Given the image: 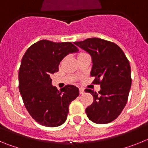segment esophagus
I'll use <instances>...</instances> for the list:
<instances>
[{"instance_id": "34e87169", "label": "esophagus", "mask_w": 148, "mask_h": 148, "mask_svg": "<svg viewBox=\"0 0 148 148\" xmlns=\"http://www.w3.org/2000/svg\"><path fill=\"white\" fill-rule=\"evenodd\" d=\"M79 93H80L81 95L84 93V89L82 88V87H80V88H79Z\"/></svg>"}]
</instances>
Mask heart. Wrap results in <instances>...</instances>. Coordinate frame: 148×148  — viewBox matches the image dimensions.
<instances>
[{
  "label": "heart",
  "instance_id": "obj_1",
  "mask_svg": "<svg viewBox=\"0 0 148 148\" xmlns=\"http://www.w3.org/2000/svg\"><path fill=\"white\" fill-rule=\"evenodd\" d=\"M84 53H84V52H80V53H78V56H80L81 55H82V54H84Z\"/></svg>",
  "mask_w": 148,
  "mask_h": 148
}]
</instances>
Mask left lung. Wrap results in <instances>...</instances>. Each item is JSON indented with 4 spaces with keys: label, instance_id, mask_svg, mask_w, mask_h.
<instances>
[{
    "label": "left lung",
    "instance_id": "1",
    "mask_svg": "<svg viewBox=\"0 0 148 148\" xmlns=\"http://www.w3.org/2000/svg\"><path fill=\"white\" fill-rule=\"evenodd\" d=\"M92 57L91 75L93 84H99L96 92L86 89L93 96V102L86 108L90 121L96 124L113 121L121 113L127 101L131 87V71L129 61L122 49L115 43L99 38L74 42Z\"/></svg>",
    "mask_w": 148,
    "mask_h": 148
}]
</instances>
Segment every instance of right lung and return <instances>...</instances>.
Wrapping results in <instances>:
<instances>
[{
  "label": "right lung",
  "mask_w": 148,
  "mask_h": 148,
  "mask_svg": "<svg viewBox=\"0 0 148 148\" xmlns=\"http://www.w3.org/2000/svg\"><path fill=\"white\" fill-rule=\"evenodd\" d=\"M78 49L71 42L41 40L28 48L19 68V90L29 115L40 125L58 127L64 123L72 101L79 95L78 87L66 85L58 90L52 85V74L66 55Z\"/></svg>",
  "instance_id": "1"
}]
</instances>
